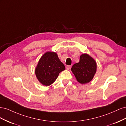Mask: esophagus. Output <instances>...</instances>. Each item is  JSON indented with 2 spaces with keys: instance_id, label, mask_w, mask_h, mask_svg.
<instances>
[{
  "instance_id": "esophagus-1",
  "label": "esophagus",
  "mask_w": 126,
  "mask_h": 126,
  "mask_svg": "<svg viewBox=\"0 0 126 126\" xmlns=\"http://www.w3.org/2000/svg\"><path fill=\"white\" fill-rule=\"evenodd\" d=\"M71 67V66L68 65V66H66V69H68V70H69V69H70Z\"/></svg>"
}]
</instances>
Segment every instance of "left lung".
Segmentation results:
<instances>
[{"instance_id":"left-lung-1","label":"left lung","mask_w":126,"mask_h":126,"mask_svg":"<svg viewBox=\"0 0 126 126\" xmlns=\"http://www.w3.org/2000/svg\"><path fill=\"white\" fill-rule=\"evenodd\" d=\"M97 64L94 60L87 54L80 57L79 62L74 64L71 71L77 81L82 84L89 82L96 74Z\"/></svg>"}]
</instances>
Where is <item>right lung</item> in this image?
Returning <instances> with one entry per match:
<instances>
[{"label": "right lung", "instance_id": "right-lung-1", "mask_svg": "<svg viewBox=\"0 0 126 126\" xmlns=\"http://www.w3.org/2000/svg\"><path fill=\"white\" fill-rule=\"evenodd\" d=\"M65 69L58 55L54 52H47L41 57L35 70L38 80L45 86L54 82L60 72Z\"/></svg>", "mask_w": 126, "mask_h": 126}]
</instances>
